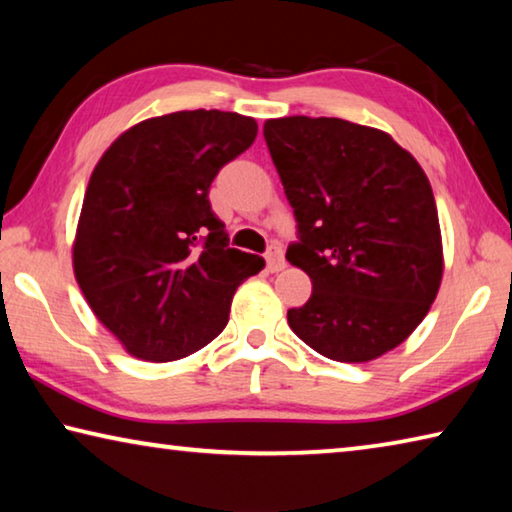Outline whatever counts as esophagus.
<instances>
[{
  "label": "esophagus",
  "mask_w": 512,
  "mask_h": 512,
  "mask_svg": "<svg viewBox=\"0 0 512 512\" xmlns=\"http://www.w3.org/2000/svg\"><path fill=\"white\" fill-rule=\"evenodd\" d=\"M287 266V262H284V253H282V246L280 244H271L266 250V268L271 273H277L282 271V268Z\"/></svg>",
  "instance_id": "obj_1"
}]
</instances>
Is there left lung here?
<instances>
[{
	"instance_id": "left-lung-1",
	"label": "left lung",
	"mask_w": 512,
	"mask_h": 512,
	"mask_svg": "<svg viewBox=\"0 0 512 512\" xmlns=\"http://www.w3.org/2000/svg\"><path fill=\"white\" fill-rule=\"evenodd\" d=\"M264 140L298 223L287 259L314 293L289 327L327 359L363 363L427 316L443 241L427 176L391 135L336 117H282Z\"/></svg>"
}]
</instances>
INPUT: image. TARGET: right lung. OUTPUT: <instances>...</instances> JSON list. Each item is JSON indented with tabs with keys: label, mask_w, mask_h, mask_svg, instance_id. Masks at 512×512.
<instances>
[{
	"label": "right lung",
	"mask_w": 512,
	"mask_h": 512,
	"mask_svg": "<svg viewBox=\"0 0 512 512\" xmlns=\"http://www.w3.org/2000/svg\"><path fill=\"white\" fill-rule=\"evenodd\" d=\"M257 137L237 112L183 110L119 135L92 171L74 275L103 325L137 359L176 361L228 325L232 296L264 268L228 246L210 185Z\"/></svg>",
	"instance_id": "right-lung-1"
}]
</instances>
